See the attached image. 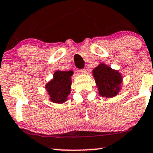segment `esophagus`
Here are the masks:
<instances>
[{
	"label": "esophagus",
	"instance_id": "1",
	"mask_svg": "<svg viewBox=\"0 0 153 153\" xmlns=\"http://www.w3.org/2000/svg\"><path fill=\"white\" fill-rule=\"evenodd\" d=\"M77 73L79 74H85L86 72V70L84 69H77Z\"/></svg>",
	"mask_w": 153,
	"mask_h": 153
}]
</instances>
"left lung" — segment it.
<instances>
[{"label": "left lung", "mask_w": 153, "mask_h": 153, "mask_svg": "<svg viewBox=\"0 0 153 153\" xmlns=\"http://www.w3.org/2000/svg\"><path fill=\"white\" fill-rule=\"evenodd\" d=\"M92 71L100 95L111 98L119 93L123 81L119 71L105 64H100Z\"/></svg>", "instance_id": "8db88e82"}]
</instances>
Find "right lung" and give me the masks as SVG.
Listing matches in <instances>:
<instances>
[{
	"mask_svg": "<svg viewBox=\"0 0 153 153\" xmlns=\"http://www.w3.org/2000/svg\"><path fill=\"white\" fill-rule=\"evenodd\" d=\"M72 74V71H56L53 74V79L46 85V91L52 102L62 104L67 100L71 91Z\"/></svg>",
	"mask_w": 153,
	"mask_h": 153,
	"instance_id": "right-lung-1",
	"label": "right lung"
}]
</instances>
